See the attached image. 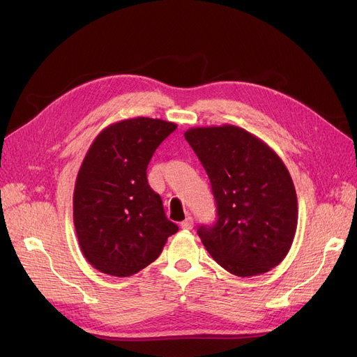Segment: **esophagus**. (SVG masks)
Returning <instances> with one entry per match:
<instances>
[{"instance_id":"34e87169","label":"esophagus","mask_w":357,"mask_h":357,"mask_svg":"<svg viewBox=\"0 0 357 357\" xmlns=\"http://www.w3.org/2000/svg\"><path fill=\"white\" fill-rule=\"evenodd\" d=\"M180 228H181V229H185V231H189V229H192V228H193V219L190 218V215H188V218L181 222Z\"/></svg>"}]
</instances>
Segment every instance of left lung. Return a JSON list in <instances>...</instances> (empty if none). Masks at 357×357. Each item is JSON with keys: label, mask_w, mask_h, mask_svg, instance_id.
Returning <instances> with one entry per match:
<instances>
[{"label": "left lung", "mask_w": 357, "mask_h": 357, "mask_svg": "<svg viewBox=\"0 0 357 357\" xmlns=\"http://www.w3.org/2000/svg\"><path fill=\"white\" fill-rule=\"evenodd\" d=\"M185 138L218 205V222L198 229L202 244L234 275L268 273L289 253L298 225L296 190L283 160L234 125L190 128Z\"/></svg>", "instance_id": "obj_1"}]
</instances>
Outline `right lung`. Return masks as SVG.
<instances>
[{"instance_id":"obj_1","label":"right lung","mask_w":357,"mask_h":357,"mask_svg":"<svg viewBox=\"0 0 357 357\" xmlns=\"http://www.w3.org/2000/svg\"><path fill=\"white\" fill-rule=\"evenodd\" d=\"M177 125L134 117L104 128L75 178L73 218L82 253L100 273L134 275L178 231L147 183L155 150Z\"/></svg>"}]
</instances>
